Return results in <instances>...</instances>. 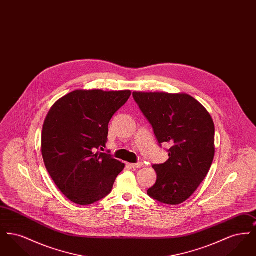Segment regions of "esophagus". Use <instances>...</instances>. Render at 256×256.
Segmentation results:
<instances>
[{"label": "esophagus", "instance_id": "obj_1", "mask_svg": "<svg viewBox=\"0 0 256 256\" xmlns=\"http://www.w3.org/2000/svg\"><path fill=\"white\" fill-rule=\"evenodd\" d=\"M128 166H130L132 169H139L142 168L144 166V163L140 162V163H134V164H128Z\"/></svg>", "mask_w": 256, "mask_h": 256}]
</instances>
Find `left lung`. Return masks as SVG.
I'll return each mask as SVG.
<instances>
[{"instance_id": "left-lung-1", "label": "left lung", "mask_w": 256, "mask_h": 256, "mask_svg": "<svg viewBox=\"0 0 256 256\" xmlns=\"http://www.w3.org/2000/svg\"><path fill=\"white\" fill-rule=\"evenodd\" d=\"M158 143H170L169 159L154 165L156 182L148 195L178 206L204 182L215 156V126L206 108L185 93L134 92Z\"/></svg>"}]
</instances>
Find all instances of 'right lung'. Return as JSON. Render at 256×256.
Here are the masks:
<instances>
[{"label": "right lung", "instance_id": "obj_1", "mask_svg": "<svg viewBox=\"0 0 256 256\" xmlns=\"http://www.w3.org/2000/svg\"><path fill=\"white\" fill-rule=\"evenodd\" d=\"M132 95L130 90H74L56 100L44 121L42 156L52 180L68 200L88 206L112 190L124 164L100 152L108 124Z\"/></svg>", "mask_w": 256, "mask_h": 256}]
</instances>
